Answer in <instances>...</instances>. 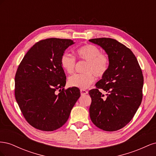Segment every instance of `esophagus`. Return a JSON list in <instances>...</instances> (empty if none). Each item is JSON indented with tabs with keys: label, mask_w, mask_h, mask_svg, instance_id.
<instances>
[{
	"label": "esophagus",
	"mask_w": 156,
	"mask_h": 156,
	"mask_svg": "<svg viewBox=\"0 0 156 156\" xmlns=\"http://www.w3.org/2000/svg\"><path fill=\"white\" fill-rule=\"evenodd\" d=\"M81 96H84V95H86V94L88 93V91H87V90H81Z\"/></svg>",
	"instance_id": "1"
}]
</instances>
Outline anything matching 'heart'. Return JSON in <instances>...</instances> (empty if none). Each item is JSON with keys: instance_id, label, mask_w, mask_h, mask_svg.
Listing matches in <instances>:
<instances>
[{"instance_id": "1", "label": "heart", "mask_w": 156, "mask_h": 156, "mask_svg": "<svg viewBox=\"0 0 156 156\" xmlns=\"http://www.w3.org/2000/svg\"><path fill=\"white\" fill-rule=\"evenodd\" d=\"M76 53L78 58L87 62L84 73H75L68 78L69 85L81 89H86L94 81V76L101 77L107 72L109 65L108 58L101 53L96 46L88 44L79 48ZM61 66L66 72L72 73L75 68V58L68 53H64L60 59Z\"/></svg>"}]
</instances>
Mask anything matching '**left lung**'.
<instances>
[{"instance_id": "8db88e82", "label": "left lung", "mask_w": 156, "mask_h": 156, "mask_svg": "<svg viewBox=\"0 0 156 156\" xmlns=\"http://www.w3.org/2000/svg\"><path fill=\"white\" fill-rule=\"evenodd\" d=\"M105 51L109 65L106 73L90 90L89 112L93 124L107 131L119 130L133 119L143 99L144 79L135 56L116 40L107 37L89 40ZM103 89L105 96L98 91Z\"/></svg>"}]
</instances>
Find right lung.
<instances>
[{
    "label": "right lung",
    "mask_w": 156,
    "mask_h": 156,
    "mask_svg": "<svg viewBox=\"0 0 156 156\" xmlns=\"http://www.w3.org/2000/svg\"><path fill=\"white\" fill-rule=\"evenodd\" d=\"M74 44L68 39L41 40L29 50L17 68L16 101L26 120L37 129L52 131L62 127L81 96L78 88L64 90L66 77L60 64L66 49Z\"/></svg>",
    "instance_id": "add662e5"
}]
</instances>
